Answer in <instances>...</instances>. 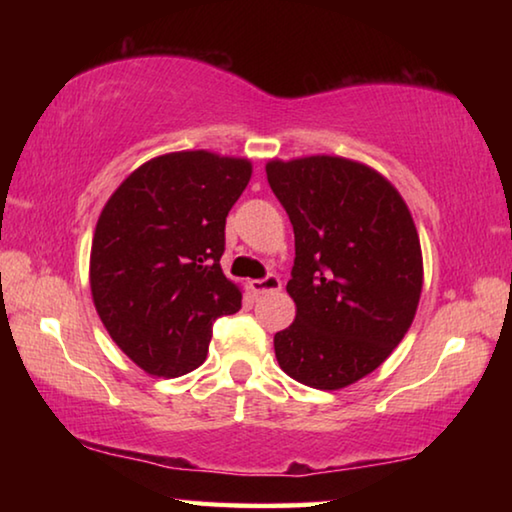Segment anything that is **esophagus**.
Masks as SVG:
<instances>
[{
	"instance_id": "esophagus-1",
	"label": "esophagus",
	"mask_w": 512,
	"mask_h": 512,
	"mask_svg": "<svg viewBox=\"0 0 512 512\" xmlns=\"http://www.w3.org/2000/svg\"><path fill=\"white\" fill-rule=\"evenodd\" d=\"M250 289H253L255 296H264V293H275L282 289V282L277 275H266L264 280H253L250 282Z\"/></svg>"
}]
</instances>
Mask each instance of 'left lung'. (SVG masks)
Masks as SVG:
<instances>
[{
  "label": "left lung",
  "instance_id": "1",
  "mask_svg": "<svg viewBox=\"0 0 512 512\" xmlns=\"http://www.w3.org/2000/svg\"><path fill=\"white\" fill-rule=\"evenodd\" d=\"M266 176L296 235V320L275 334L277 363L300 384L339 391L409 332L424 275L418 230L391 180L363 162L271 160Z\"/></svg>",
  "mask_w": 512,
  "mask_h": 512
}]
</instances>
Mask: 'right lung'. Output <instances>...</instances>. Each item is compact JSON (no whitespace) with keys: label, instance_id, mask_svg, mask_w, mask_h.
I'll list each match as a JSON object with an SVG mask.
<instances>
[{"label":"right lung","instance_id":"add662e5","mask_svg":"<svg viewBox=\"0 0 512 512\" xmlns=\"http://www.w3.org/2000/svg\"><path fill=\"white\" fill-rule=\"evenodd\" d=\"M250 176L248 158L164 153L103 205L90 253L94 307L119 350L153 377L201 366L214 320L241 307L221 255L225 216Z\"/></svg>","mask_w":512,"mask_h":512}]
</instances>
